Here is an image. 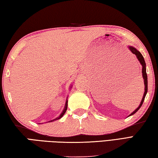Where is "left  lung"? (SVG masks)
Listing matches in <instances>:
<instances>
[{
	"label": "left lung",
	"mask_w": 158,
	"mask_h": 158,
	"mask_svg": "<svg viewBox=\"0 0 158 158\" xmlns=\"http://www.w3.org/2000/svg\"><path fill=\"white\" fill-rule=\"evenodd\" d=\"M129 49L132 52V53L135 54V56H137V59L139 60V61L140 62V64L142 65V76H143V78H144V85H145V92H144V96H143V98L142 99V102H141V104H139V107L137 108L135 110H134L133 113H132L130 115H132V114H133L136 113V112L139 110L140 108V107L142 106V105L143 104V102H144V98L146 97V94L147 93V90H148V81H147V71H146V64H145V61L144 59V57L142 55V54L139 52V51H137L135 48H133V47H131V46H129Z\"/></svg>",
	"instance_id": "8db88e82"
}]
</instances>
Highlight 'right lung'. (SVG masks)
Here are the masks:
<instances>
[{
  "instance_id": "obj_1",
  "label": "right lung",
  "mask_w": 158,
  "mask_h": 158,
  "mask_svg": "<svg viewBox=\"0 0 158 158\" xmlns=\"http://www.w3.org/2000/svg\"><path fill=\"white\" fill-rule=\"evenodd\" d=\"M67 108H68V100L66 101V102H65V108H64V110H63V112L61 113V114H60L59 117H57V118H56V119H53V120H51L50 122H52V121H54V120H56V119H60V118H61V117H62L63 116H64V114L65 113V112H66Z\"/></svg>"
}]
</instances>
